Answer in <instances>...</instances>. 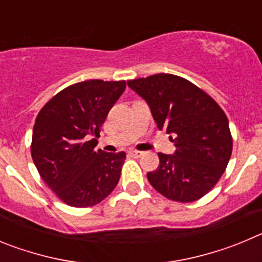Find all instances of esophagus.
Listing matches in <instances>:
<instances>
[{
  "label": "esophagus",
  "mask_w": 262,
  "mask_h": 262,
  "mask_svg": "<svg viewBox=\"0 0 262 262\" xmlns=\"http://www.w3.org/2000/svg\"><path fill=\"white\" fill-rule=\"evenodd\" d=\"M128 154L131 155V156H134V157H140L143 155V152L142 151H136V149H131Z\"/></svg>",
  "instance_id": "34e87169"
}]
</instances>
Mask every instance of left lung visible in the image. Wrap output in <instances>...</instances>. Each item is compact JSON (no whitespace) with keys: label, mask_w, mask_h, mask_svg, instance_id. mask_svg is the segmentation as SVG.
Returning a JSON list of instances; mask_svg holds the SVG:
<instances>
[{"label":"left lung","mask_w":262,"mask_h":262,"mask_svg":"<svg viewBox=\"0 0 262 262\" xmlns=\"http://www.w3.org/2000/svg\"><path fill=\"white\" fill-rule=\"evenodd\" d=\"M147 101L159 129H166L174 155L159 154L149 184L168 200L189 203L209 193L227 168L232 135L227 115L212 97L189 80L169 73L128 80Z\"/></svg>","instance_id":"obj_1"}]
</instances>
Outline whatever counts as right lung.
I'll list each match as a JSON object with an SVG mask.
<instances>
[{"label": "right lung", "mask_w": 262, "mask_h": 262, "mask_svg": "<svg viewBox=\"0 0 262 262\" xmlns=\"http://www.w3.org/2000/svg\"><path fill=\"white\" fill-rule=\"evenodd\" d=\"M126 89V81L88 80L69 85L39 111L31 156L39 174L59 200L90 207L114 190L124 152L97 151L101 127Z\"/></svg>", "instance_id": "right-lung-1"}]
</instances>
